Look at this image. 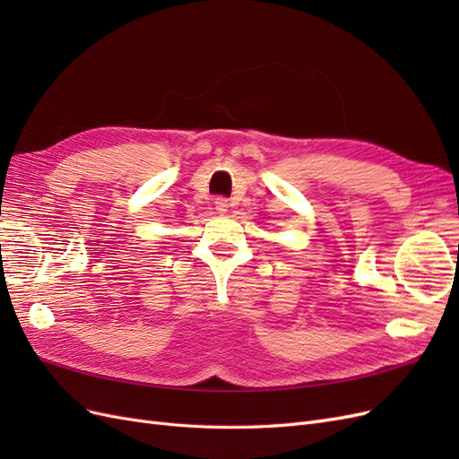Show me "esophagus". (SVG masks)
Listing matches in <instances>:
<instances>
[{"label": "esophagus", "instance_id": "34e87169", "mask_svg": "<svg viewBox=\"0 0 459 459\" xmlns=\"http://www.w3.org/2000/svg\"><path fill=\"white\" fill-rule=\"evenodd\" d=\"M228 199H224V197H218L216 201H214V208H216V212L218 214H224V212H228Z\"/></svg>", "mask_w": 459, "mask_h": 459}]
</instances>
